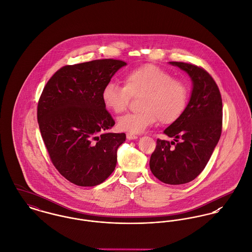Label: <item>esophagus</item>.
I'll return each instance as SVG.
<instances>
[{"mask_svg":"<svg viewBox=\"0 0 252 252\" xmlns=\"http://www.w3.org/2000/svg\"><path fill=\"white\" fill-rule=\"evenodd\" d=\"M137 137H138L137 134H134V133H132V132H127V133H126V138H127V139H136Z\"/></svg>","mask_w":252,"mask_h":252,"instance_id":"34e87169","label":"esophagus"}]
</instances>
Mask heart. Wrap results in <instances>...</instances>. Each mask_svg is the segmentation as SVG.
<instances>
[{"mask_svg":"<svg viewBox=\"0 0 252 252\" xmlns=\"http://www.w3.org/2000/svg\"><path fill=\"white\" fill-rule=\"evenodd\" d=\"M137 96L139 111L120 117V129L138 133L158 120L162 125L175 123L188 106L189 90L184 80L174 78L156 64L147 63L126 72L124 86L109 82L101 92L104 106L115 114L125 112L131 97Z\"/></svg>","mask_w":252,"mask_h":252,"instance_id":"1","label":"heart"}]
</instances>
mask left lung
Returning <instances> with one entry per match:
<instances>
[{"instance_id":"left-lung-1","label":"left lung","mask_w":252,"mask_h":252,"mask_svg":"<svg viewBox=\"0 0 252 252\" xmlns=\"http://www.w3.org/2000/svg\"><path fill=\"white\" fill-rule=\"evenodd\" d=\"M170 63L189 73L193 89L182 117L164 130L174 140H157L150 168L162 183L183 185L204 170L220 138L222 99L216 81L203 67L183 62Z\"/></svg>"}]
</instances>
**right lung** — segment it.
Masks as SVG:
<instances>
[{"mask_svg":"<svg viewBox=\"0 0 252 252\" xmlns=\"http://www.w3.org/2000/svg\"><path fill=\"white\" fill-rule=\"evenodd\" d=\"M126 63L94 60L57 70L37 103V122L50 159L59 173L79 187L103 183L116 167L125 133H107L115 125L101 92Z\"/></svg>","mask_w":252,"mask_h":252,"instance_id":"obj_1","label":"right lung"}]
</instances>
